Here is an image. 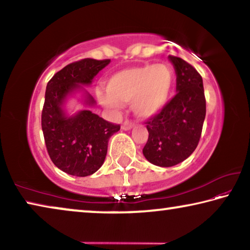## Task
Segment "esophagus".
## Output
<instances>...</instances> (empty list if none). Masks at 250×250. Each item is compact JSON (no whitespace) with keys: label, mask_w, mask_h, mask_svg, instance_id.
<instances>
[{"label":"esophagus","mask_w":250,"mask_h":250,"mask_svg":"<svg viewBox=\"0 0 250 250\" xmlns=\"http://www.w3.org/2000/svg\"><path fill=\"white\" fill-rule=\"evenodd\" d=\"M132 126H133L132 122L129 121V120H125L124 124H122V125H121V128L124 130H130L131 128H132Z\"/></svg>","instance_id":"1"}]
</instances>
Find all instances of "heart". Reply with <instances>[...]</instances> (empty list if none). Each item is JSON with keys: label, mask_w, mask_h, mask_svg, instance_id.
Segmentation results:
<instances>
[{"label": "heart", "mask_w": 250, "mask_h": 250, "mask_svg": "<svg viewBox=\"0 0 250 250\" xmlns=\"http://www.w3.org/2000/svg\"><path fill=\"white\" fill-rule=\"evenodd\" d=\"M173 84V74L167 66L145 65L118 71L107 80L104 92L97 98L104 107L119 109L132 101V109L140 118H150L167 104Z\"/></svg>", "instance_id": "obj_1"}]
</instances>
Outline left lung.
Returning <instances> with one entry per match:
<instances>
[{
  "mask_svg": "<svg viewBox=\"0 0 250 250\" xmlns=\"http://www.w3.org/2000/svg\"><path fill=\"white\" fill-rule=\"evenodd\" d=\"M168 58L175 68L177 94L146 120L149 138L142 150L149 162L162 167L176 166L193 153L206 115L202 76L182 58Z\"/></svg>",
  "mask_w": 250,
  "mask_h": 250,
  "instance_id": "1",
  "label": "left lung"
}]
</instances>
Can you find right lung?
Returning a JSON list of instances; mask_svg holds the SVG:
<instances>
[{"mask_svg":"<svg viewBox=\"0 0 250 250\" xmlns=\"http://www.w3.org/2000/svg\"><path fill=\"white\" fill-rule=\"evenodd\" d=\"M109 62L110 59L92 58L71 62L57 71L46 86L42 110L46 149L55 166L67 174L88 176L98 171L107 155L110 137L120 130V125L111 124L90 110L66 117L62 108L70 92L80 89L79 84H90L95 76ZM84 104H95L88 92Z\"/></svg>","mask_w":250,"mask_h":250,"instance_id":"obj_1","label":"right lung"}]
</instances>
